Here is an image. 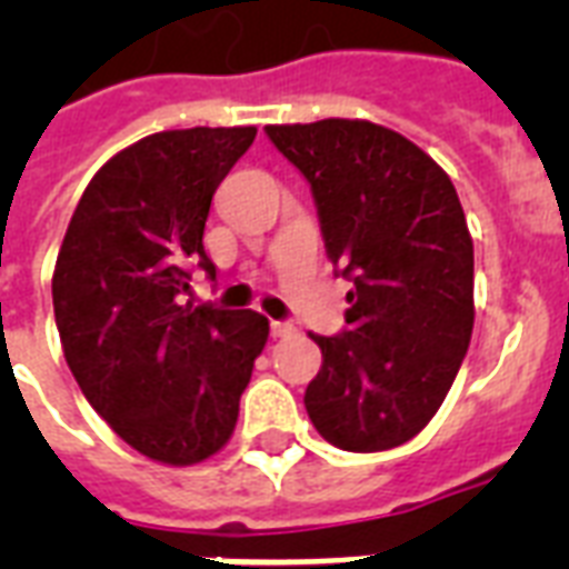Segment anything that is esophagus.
Returning a JSON list of instances; mask_svg holds the SVG:
<instances>
[{
  "instance_id": "esophagus-1",
  "label": "esophagus",
  "mask_w": 569,
  "mask_h": 569,
  "mask_svg": "<svg viewBox=\"0 0 569 569\" xmlns=\"http://www.w3.org/2000/svg\"><path fill=\"white\" fill-rule=\"evenodd\" d=\"M298 333V328H295L292 321H271V337L274 339H289Z\"/></svg>"
}]
</instances>
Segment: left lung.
Instances as JSON below:
<instances>
[{
    "mask_svg": "<svg viewBox=\"0 0 569 569\" xmlns=\"http://www.w3.org/2000/svg\"><path fill=\"white\" fill-rule=\"evenodd\" d=\"M266 132L307 177L330 262L355 280L346 333H310L321 369L307 413L337 449H396L440 410L472 337V236L458 191L422 147L372 120Z\"/></svg>",
    "mask_w": 569,
    "mask_h": 569,
    "instance_id": "obj_1",
    "label": "left lung"
}]
</instances>
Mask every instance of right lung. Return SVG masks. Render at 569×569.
Returning a JSON list of instances; mask_svg holds the SVG:
<instances>
[{
  "label": "right lung",
  "mask_w": 569,
  "mask_h": 569,
  "mask_svg": "<svg viewBox=\"0 0 569 569\" xmlns=\"http://www.w3.org/2000/svg\"><path fill=\"white\" fill-rule=\"evenodd\" d=\"M257 127L168 129L93 173L58 250L52 307L76 383L138 455L194 467L230 442L268 342L253 310L194 307L214 277L203 230L214 189Z\"/></svg>",
  "instance_id": "1"
}]
</instances>
